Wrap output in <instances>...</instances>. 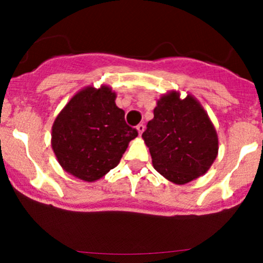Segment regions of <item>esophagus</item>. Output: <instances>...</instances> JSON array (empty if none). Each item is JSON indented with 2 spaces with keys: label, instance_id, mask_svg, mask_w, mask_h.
I'll list each match as a JSON object with an SVG mask.
<instances>
[{
  "label": "esophagus",
  "instance_id": "esophagus-1",
  "mask_svg": "<svg viewBox=\"0 0 263 263\" xmlns=\"http://www.w3.org/2000/svg\"><path fill=\"white\" fill-rule=\"evenodd\" d=\"M137 131H138V134H140V136L143 134V131H144V125H143V123H140V125H137Z\"/></svg>",
  "mask_w": 263,
  "mask_h": 263
}]
</instances>
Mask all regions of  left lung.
Instances as JSON below:
<instances>
[{"label":"left lung","instance_id":"left-lung-1","mask_svg":"<svg viewBox=\"0 0 263 263\" xmlns=\"http://www.w3.org/2000/svg\"><path fill=\"white\" fill-rule=\"evenodd\" d=\"M153 114L142 137L155 170L176 184L206 173L218 156L219 142L201 105L193 96L182 100L172 91L159 99Z\"/></svg>","mask_w":263,"mask_h":263}]
</instances>
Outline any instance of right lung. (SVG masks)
Listing matches in <instances>:
<instances>
[{
  "instance_id": "right-lung-1",
  "label": "right lung",
  "mask_w": 263,
  "mask_h": 263,
  "mask_svg": "<svg viewBox=\"0 0 263 263\" xmlns=\"http://www.w3.org/2000/svg\"><path fill=\"white\" fill-rule=\"evenodd\" d=\"M110 87H86L71 98L54 121L52 147L64 171L85 182L104 177L121 161L138 132L125 121Z\"/></svg>"
}]
</instances>
